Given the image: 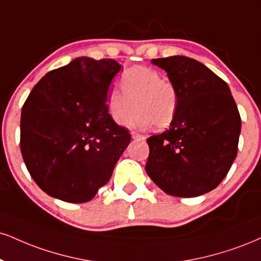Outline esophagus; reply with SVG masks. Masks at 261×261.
<instances>
[{
	"instance_id": "obj_1",
	"label": "esophagus",
	"mask_w": 261,
	"mask_h": 261,
	"mask_svg": "<svg viewBox=\"0 0 261 261\" xmlns=\"http://www.w3.org/2000/svg\"><path fill=\"white\" fill-rule=\"evenodd\" d=\"M131 137H133L134 140H143L144 139L143 135L136 133V131H133V133H131Z\"/></svg>"
}]
</instances>
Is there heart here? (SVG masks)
Wrapping results in <instances>:
<instances>
[{"label": "heart", "instance_id": "heart-1", "mask_svg": "<svg viewBox=\"0 0 261 261\" xmlns=\"http://www.w3.org/2000/svg\"><path fill=\"white\" fill-rule=\"evenodd\" d=\"M119 91H111L107 99L108 112L118 125H125L133 114L130 124L136 127L169 126L175 119L178 106V93L171 81L163 79L154 68L136 65L122 73ZM135 106H134L133 105Z\"/></svg>", "mask_w": 261, "mask_h": 261}]
</instances>
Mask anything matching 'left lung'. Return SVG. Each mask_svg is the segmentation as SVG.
Segmentation results:
<instances>
[{
	"instance_id": "8db88e82",
	"label": "left lung",
	"mask_w": 261,
	"mask_h": 261,
	"mask_svg": "<svg viewBox=\"0 0 261 261\" xmlns=\"http://www.w3.org/2000/svg\"><path fill=\"white\" fill-rule=\"evenodd\" d=\"M176 87L175 119L147 139L146 171L166 194L198 197L224 180L236 159L241 115L227 84L202 63L172 56L152 59Z\"/></svg>"
}]
</instances>
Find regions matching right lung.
<instances>
[{
  "label": "right lung",
  "instance_id": "add662e5",
  "mask_svg": "<svg viewBox=\"0 0 261 261\" xmlns=\"http://www.w3.org/2000/svg\"><path fill=\"white\" fill-rule=\"evenodd\" d=\"M121 65L79 57L34 86L20 118V150L43 192L69 203L89 202L111 178L131 141L108 113L107 93Z\"/></svg>",
  "mask_w": 261,
  "mask_h": 261
}]
</instances>
